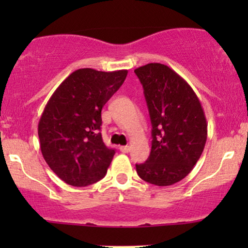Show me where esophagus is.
Instances as JSON below:
<instances>
[{
    "mask_svg": "<svg viewBox=\"0 0 248 248\" xmlns=\"http://www.w3.org/2000/svg\"><path fill=\"white\" fill-rule=\"evenodd\" d=\"M120 152L127 154L128 152H129V146H121L120 147Z\"/></svg>",
    "mask_w": 248,
    "mask_h": 248,
    "instance_id": "1",
    "label": "esophagus"
}]
</instances>
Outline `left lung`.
I'll return each instance as SVG.
<instances>
[{
	"instance_id": "1",
	"label": "left lung",
	"mask_w": 248,
	"mask_h": 248,
	"mask_svg": "<svg viewBox=\"0 0 248 248\" xmlns=\"http://www.w3.org/2000/svg\"><path fill=\"white\" fill-rule=\"evenodd\" d=\"M134 72L153 127L152 152L144 163L136 164V171L154 186H172L189 175L205 147L203 107L191 86L167 65L150 62Z\"/></svg>"
}]
</instances>
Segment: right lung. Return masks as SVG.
<instances>
[{"label":"right lung","mask_w":248,"mask_h":248,"mask_svg":"<svg viewBox=\"0 0 248 248\" xmlns=\"http://www.w3.org/2000/svg\"><path fill=\"white\" fill-rule=\"evenodd\" d=\"M128 71L79 69L51 95L38 124L42 155L65 183L86 186L106 175L115 150L102 141L101 109Z\"/></svg>","instance_id":"1"}]
</instances>
